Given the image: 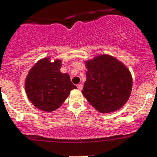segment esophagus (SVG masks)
I'll list each match as a JSON object with an SVG mask.
<instances>
[{"label": "esophagus", "instance_id": "obj_1", "mask_svg": "<svg viewBox=\"0 0 157 157\" xmlns=\"http://www.w3.org/2000/svg\"><path fill=\"white\" fill-rule=\"evenodd\" d=\"M82 88H83L82 84H78V89L79 90H82Z\"/></svg>", "mask_w": 157, "mask_h": 157}]
</instances>
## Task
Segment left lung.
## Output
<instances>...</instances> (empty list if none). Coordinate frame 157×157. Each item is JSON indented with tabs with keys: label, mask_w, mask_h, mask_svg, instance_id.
Wrapping results in <instances>:
<instances>
[{
	"label": "left lung",
	"mask_w": 157,
	"mask_h": 157,
	"mask_svg": "<svg viewBox=\"0 0 157 157\" xmlns=\"http://www.w3.org/2000/svg\"><path fill=\"white\" fill-rule=\"evenodd\" d=\"M86 81L82 94L96 110L109 113L120 109L130 98L133 80L130 71L116 58L101 54L85 62Z\"/></svg>",
	"instance_id": "obj_1"
}]
</instances>
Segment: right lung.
I'll use <instances>...</instances> for the list:
<instances>
[{
	"label": "right lung",
	"mask_w": 157,
	"mask_h": 157,
	"mask_svg": "<svg viewBox=\"0 0 157 157\" xmlns=\"http://www.w3.org/2000/svg\"><path fill=\"white\" fill-rule=\"evenodd\" d=\"M62 61L45 57L29 71L25 81L27 98L37 109L50 112L61 106L71 90L76 89L68 74L60 72Z\"/></svg>",
	"instance_id": "right-lung-1"
}]
</instances>
